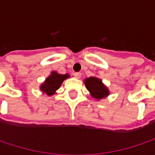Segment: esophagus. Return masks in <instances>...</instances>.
Masks as SVG:
<instances>
[{
	"label": "esophagus",
	"mask_w": 155,
	"mask_h": 155,
	"mask_svg": "<svg viewBox=\"0 0 155 155\" xmlns=\"http://www.w3.org/2000/svg\"><path fill=\"white\" fill-rule=\"evenodd\" d=\"M74 77L76 78H81V72H75Z\"/></svg>",
	"instance_id": "34e87169"
}]
</instances>
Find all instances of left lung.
Segmentation results:
<instances>
[{
    "label": "left lung",
    "instance_id": "1",
    "mask_svg": "<svg viewBox=\"0 0 155 155\" xmlns=\"http://www.w3.org/2000/svg\"><path fill=\"white\" fill-rule=\"evenodd\" d=\"M87 90L91 92L94 98L102 99L109 95V91L104 86L99 78L91 77L84 80Z\"/></svg>",
    "mask_w": 155,
    "mask_h": 155
}]
</instances>
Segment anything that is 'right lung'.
<instances>
[{
    "instance_id": "obj_1",
    "label": "right lung",
    "mask_w": 155,
    "mask_h": 155,
    "mask_svg": "<svg viewBox=\"0 0 155 155\" xmlns=\"http://www.w3.org/2000/svg\"><path fill=\"white\" fill-rule=\"evenodd\" d=\"M68 74H58L55 71H53L46 79L45 83L40 86V90L48 96L53 95L57 90L60 87L63 81L68 78Z\"/></svg>"
}]
</instances>
